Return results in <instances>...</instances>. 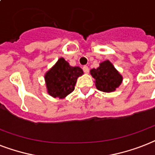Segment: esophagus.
<instances>
[{
    "instance_id": "obj_1",
    "label": "esophagus",
    "mask_w": 155,
    "mask_h": 155,
    "mask_svg": "<svg viewBox=\"0 0 155 155\" xmlns=\"http://www.w3.org/2000/svg\"><path fill=\"white\" fill-rule=\"evenodd\" d=\"M82 69H83L84 73H86V74L89 73V68H88V66H86V65H84L83 68H82Z\"/></svg>"
}]
</instances>
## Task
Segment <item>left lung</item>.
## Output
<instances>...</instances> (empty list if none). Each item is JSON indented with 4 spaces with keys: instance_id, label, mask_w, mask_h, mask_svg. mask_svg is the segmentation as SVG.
Instances as JSON below:
<instances>
[{
    "instance_id": "1",
    "label": "left lung",
    "mask_w": 155,
    "mask_h": 155,
    "mask_svg": "<svg viewBox=\"0 0 155 155\" xmlns=\"http://www.w3.org/2000/svg\"><path fill=\"white\" fill-rule=\"evenodd\" d=\"M91 74L95 79L96 88L103 92L115 91L123 81L121 74L108 60L100 63L97 69H91Z\"/></svg>"
}]
</instances>
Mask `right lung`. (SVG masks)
Listing matches in <instances>:
<instances>
[{"label":"right lung","instance_id":"add662e5","mask_svg":"<svg viewBox=\"0 0 155 155\" xmlns=\"http://www.w3.org/2000/svg\"><path fill=\"white\" fill-rule=\"evenodd\" d=\"M82 74L80 67L69 65L61 57L44 76L48 93L53 98L64 99L74 91L77 79Z\"/></svg>","mask_w":155,"mask_h":155}]
</instances>
